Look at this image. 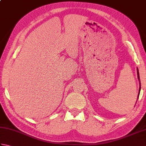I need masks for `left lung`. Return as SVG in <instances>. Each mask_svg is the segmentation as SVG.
I'll return each instance as SVG.
<instances>
[{"label":"left lung","mask_w":146,"mask_h":146,"mask_svg":"<svg viewBox=\"0 0 146 146\" xmlns=\"http://www.w3.org/2000/svg\"><path fill=\"white\" fill-rule=\"evenodd\" d=\"M137 77H138V79L139 80V93H138V96H137V100H138V98L139 97V94H140V92H141V81H140V77H139V70L138 68H137Z\"/></svg>","instance_id":"obj_1"}]
</instances>
